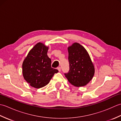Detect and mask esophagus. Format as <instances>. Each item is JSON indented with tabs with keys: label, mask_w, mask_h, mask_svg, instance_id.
Masks as SVG:
<instances>
[{
	"label": "esophagus",
	"mask_w": 121,
	"mask_h": 121,
	"mask_svg": "<svg viewBox=\"0 0 121 121\" xmlns=\"http://www.w3.org/2000/svg\"><path fill=\"white\" fill-rule=\"evenodd\" d=\"M58 70L60 72V71H61V68L60 67H59V68H58Z\"/></svg>",
	"instance_id": "esophagus-1"
}]
</instances>
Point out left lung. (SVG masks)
<instances>
[{"mask_svg": "<svg viewBox=\"0 0 121 121\" xmlns=\"http://www.w3.org/2000/svg\"><path fill=\"white\" fill-rule=\"evenodd\" d=\"M70 71L65 74L69 83L76 87L86 85L93 78L95 67L87 50L74 43L68 48Z\"/></svg>", "mask_w": 121, "mask_h": 121, "instance_id": "8db88e82", "label": "left lung"}]
</instances>
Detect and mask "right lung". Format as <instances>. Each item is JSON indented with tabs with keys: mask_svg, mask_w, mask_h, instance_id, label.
<instances>
[{
	"mask_svg": "<svg viewBox=\"0 0 121 121\" xmlns=\"http://www.w3.org/2000/svg\"><path fill=\"white\" fill-rule=\"evenodd\" d=\"M48 46L38 43L30 50L22 63L23 76L30 86L40 88L49 83L56 69L51 68V59L47 56Z\"/></svg>",
	"mask_w": 121,
	"mask_h": 121,
	"instance_id": "add662e5",
	"label": "right lung"
}]
</instances>
